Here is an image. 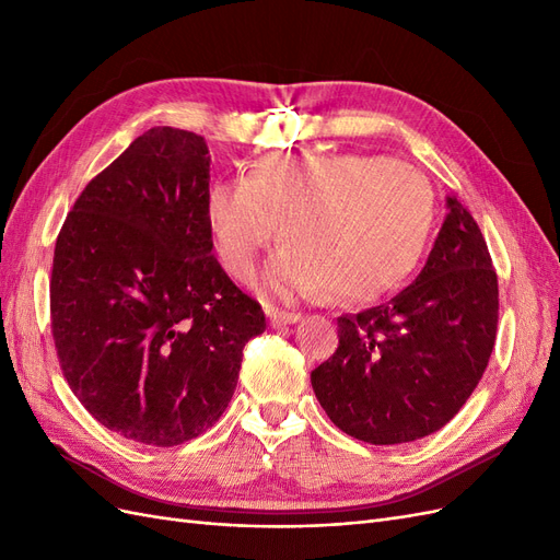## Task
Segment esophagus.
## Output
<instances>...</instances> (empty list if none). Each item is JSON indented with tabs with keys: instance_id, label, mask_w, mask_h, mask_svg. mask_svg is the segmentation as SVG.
<instances>
[{
	"instance_id": "esophagus-1",
	"label": "esophagus",
	"mask_w": 560,
	"mask_h": 560,
	"mask_svg": "<svg viewBox=\"0 0 560 560\" xmlns=\"http://www.w3.org/2000/svg\"><path fill=\"white\" fill-rule=\"evenodd\" d=\"M270 325L273 327H282V325H296V322L301 319L299 313H290V311H278V308H268L266 311Z\"/></svg>"
}]
</instances>
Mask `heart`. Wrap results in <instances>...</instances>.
<instances>
[{
  "instance_id": "1",
  "label": "heart",
  "mask_w": 560,
  "mask_h": 560,
  "mask_svg": "<svg viewBox=\"0 0 560 560\" xmlns=\"http://www.w3.org/2000/svg\"><path fill=\"white\" fill-rule=\"evenodd\" d=\"M217 254L235 278L254 280L261 254L290 245L270 268L282 296L331 292L374 301L416 268L428 245L434 194L413 165L369 154H270L245 179H217L206 194Z\"/></svg>"
}]
</instances>
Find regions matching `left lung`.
Masks as SVG:
<instances>
[{
  "instance_id": "1",
  "label": "left lung",
  "mask_w": 560,
  "mask_h": 560,
  "mask_svg": "<svg viewBox=\"0 0 560 560\" xmlns=\"http://www.w3.org/2000/svg\"><path fill=\"white\" fill-rule=\"evenodd\" d=\"M448 214L416 282L338 317V348L311 383L334 425L366 444L442 430L479 385L495 346L498 276L479 224L448 196Z\"/></svg>"
}]
</instances>
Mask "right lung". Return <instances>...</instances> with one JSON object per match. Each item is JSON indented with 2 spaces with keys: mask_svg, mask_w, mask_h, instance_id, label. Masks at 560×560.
Returning <instances> with one entry per match:
<instances>
[{
  "mask_svg": "<svg viewBox=\"0 0 560 560\" xmlns=\"http://www.w3.org/2000/svg\"><path fill=\"white\" fill-rule=\"evenodd\" d=\"M210 151L171 126L89 182L58 233L50 329L65 381L116 434L177 446L210 430L266 329L212 254Z\"/></svg>",
  "mask_w": 560,
  "mask_h": 560,
  "instance_id": "right-lung-1",
  "label": "right lung"
}]
</instances>
